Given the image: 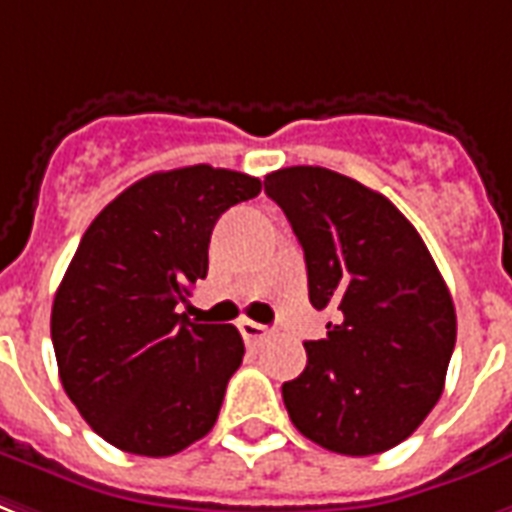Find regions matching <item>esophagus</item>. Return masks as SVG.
I'll use <instances>...</instances> for the list:
<instances>
[{"label": "esophagus", "instance_id": "1", "mask_svg": "<svg viewBox=\"0 0 512 512\" xmlns=\"http://www.w3.org/2000/svg\"><path fill=\"white\" fill-rule=\"evenodd\" d=\"M239 330H241V335H244V341H247V343L263 341L265 335H268V327L260 325V322H249V319H241Z\"/></svg>", "mask_w": 512, "mask_h": 512}]
</instances>
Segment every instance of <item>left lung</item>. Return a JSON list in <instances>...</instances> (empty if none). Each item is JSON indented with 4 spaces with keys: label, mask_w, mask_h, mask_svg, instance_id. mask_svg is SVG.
I'll use <instances>...</instances> for the list:
<instances>
[{
    "label": "left lung",
    "mask_w": 512,
    "mask_h": 512,
    "mask_svg": "<svg viewBox=\"0 0 512 512\" xmlns=\"http://www.w3.org/2000/svg\"><path fill=\"white\" fill-rule=\"evenodd\" d=\"M308 271V300L330 311L306 341V370L282 386L300 435L343 456L381 454L416 432L443 395L456 311L438 265L386 195L322 166L265 177Z\"/></svg>",
    "instance_id": "1"
}]
</instances>
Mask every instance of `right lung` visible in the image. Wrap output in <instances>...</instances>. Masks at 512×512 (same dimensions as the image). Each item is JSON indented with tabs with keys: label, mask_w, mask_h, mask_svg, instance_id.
Instances as JSON below:
<instances>
[{
	"label": "right lung",
	"mask_w": 512,
	"mask_h": 512,
	"mask_svg": "<svg viewBox=\"0 0 512 512\" xmlns=\"http://www.w3.org/2000/svg\"><path fill=\"white\" fill-rule=\"evenodd\" d=\"M260 179L206 163L139 179L99 212L58 284V376L96 435L136 456L179 454L209 435L244 360L233 325L177 314L209 271V239Z\"/></svg>",
	"instance_id": "1"
}]
</instances>
